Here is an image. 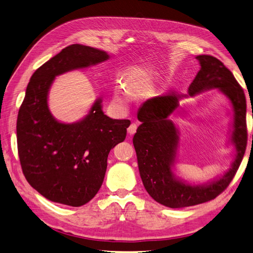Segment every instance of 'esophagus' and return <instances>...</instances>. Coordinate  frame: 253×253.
Returning a JSON list of instances; mask_svg holds the SVG:
<instances>
[{
  "mask_svg": "<svg viewBox=\"0 0 253 253\" xmlns=\"http://www.w3.org/2000/svg\"><path fill=\"white\" fill-rule=\"evenodd\" d=\"M136 129H137V124L132 123V124H131V125L128 127V129H127L128 134H129V135H133V134L136 132Z\"/></svg>",
  "mask_w": 253,
  "mask_h": 253,
  "instance_id": "1",
  "label": "esophagus"
}]
</instances>
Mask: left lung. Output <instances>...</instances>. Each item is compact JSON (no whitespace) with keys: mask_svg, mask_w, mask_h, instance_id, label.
I'll return each mask as SVG.
<instances>
[{"mask_svg":"<svg viewBox=\"0 0 253 253\" xmlns=\"http://www.w3.org/2000/svg\"><path fill=\"white\" fill-rule=\"evenodd\" d=\"M201 69L188 87L189 96L214 89L220 90L233 105L232 141L237 155L232 168L221 178L206 185L191 186L174 177L172 167L178 147V130L169 116L187 95L174 92L153 97L142 103L137 113L141 124L133 136L140 178L148 193L157 203L169 208H185L214 200L222 193L242 162L247 146L246 98L234 74L217 58L202 54Z\"/></svg>","mask_w":253,"mask_h":253,"instance_id":"1","label":"left lung"}]
</instances>
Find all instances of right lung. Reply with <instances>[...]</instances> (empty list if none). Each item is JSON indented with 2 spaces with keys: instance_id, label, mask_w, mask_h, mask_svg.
<instances>
[{
  "instance_id": "add662e5",
  "label": "right lung",
  "mask_w": 253,
  "mask_h": 253,
  "mask_svg": "<svg viewBox=\"0 0 253 253\" xmlns=\"http://www.w3.org/2000/svg\"><path fill=\"white\" fill-rule=\"evenodd\" d=\"M108 58L103 50L71 44L40 66L27 86L16 124L19 161L29 184L51 202L71 207L89 203L103 183L109 151L126 137L130 121L104 115L101 99L73 124L58 122L47 105L57 75Z\"/></svg>"
}]
</instances>
